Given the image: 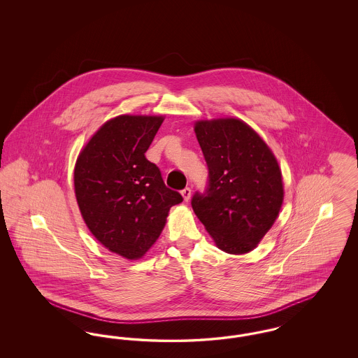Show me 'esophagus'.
Here are the masks:
<instances>
[{"instance_id": "obj_1", "label": "esophagus", "mask_w": 358, "mask_h": 358, "mask_svg": "<svg viewBox=\"0 0 358 358\" xmlns=\"http://www.w3.org/2000/svg\"><path fill=\"white\" fill-rule=\"evenodd\" d=\"M181 194H182L184 200L187 203V201L190 200V196H192V190H190V187H185V189H182V190H181Z\"/></svg>"}]
</instances>
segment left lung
I'll return each mask as SVG.
<instances>
[{"label": "left lung", "instance_id": "obj_1", "mask_svg": "<svg viewBox=\"0 0 358 358\" xmlns=\"http://www.w3.org/2000/svg\"><path fill=\"white\" fill-rule=\"evenodd\" d=\"M194 133L209 180L205 193L193 194L192 208L220 250L247 254L273 227L283 203L278 161L243 120H199Z\"/></svg>", "mask_w": 358, "mask_h": 358}]
</instances>
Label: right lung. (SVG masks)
<instances>
[{
  "label": "right lung",
  "mask_w": 358,
  "mask_h": 358,
  "mask_svg": "<svg viewBox=\"0 0 358 358\" xmlns=\"http://www.w3.org/2000/svg\"><path fill=\"white\" fill-rule=\"evenodd\" d=\"M162 122L154 115L107 120L75 165V194L88 229L107 250L130 260L148 252L169 209L182 201L145 157Z\"/></svg>",
  "instance_id": "1"
}]
</instances>
